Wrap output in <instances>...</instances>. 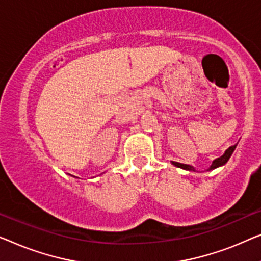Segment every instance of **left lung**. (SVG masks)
Returning a JSON list of instances; mask_svg holds the SVG:
<instances>
[{
	"label": "left lung",
	"instance_id": "8db88e82",
	"mask_svg": "<svg viewBox=\"0 0 261 261\" xmlns=\"http://www.w3.org/2000/svg\"><path fill=\"white\" fill-rule=\"evenodd\" d=\"M236 146H237V144L229 146V148L226 150V152L223 153L221 157H219V159H216L214 162H213L211 168H209V170H212V169H215V168H218L220 166H223V164H226L227 161L229 160V157L232 156L234 150H236ZM172 164H174V166H176V167H178V168L186 169V170H194V168L192 166H188V164H182V163H177V162H172Z\"/></svg>",
	"mask_w": 261,
	"mask_h": 261
}]
</instances>
